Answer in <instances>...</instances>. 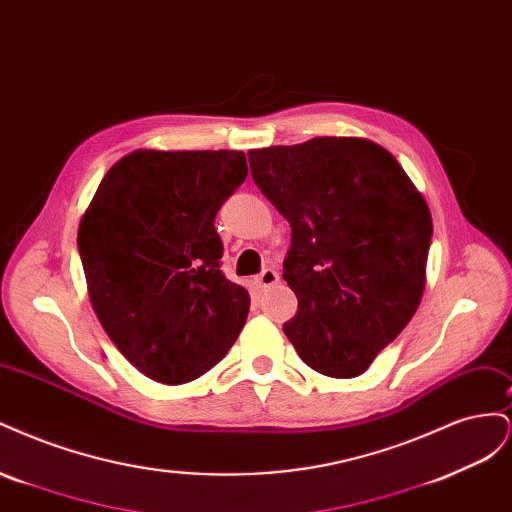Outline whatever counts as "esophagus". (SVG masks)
Wrapping results in <instances>:
<instances>
[{
	"mask_svg": "<svg viewBox=\"0 0 512 512\" xmlns=\"http://www.w3.org/2000/svg\"><path fill=\"white\" fill-rule=\"evenodd\" d=\"M254 282H256V286L260 290H267V288H271V286H275L277 282H280V273H277L275 269H265L260 275H256Z\"/></svg>",
	"mask_w": 512,
	"mask_h": 512,
	"instance_id": "34e87169",
	"label": "esophagus"
}]
</instances>
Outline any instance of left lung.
<instances>
[{"mask_svg": "<svg viewBox=\"0 0 512 512\" xmlns=\"http://www.w3.org/2000/svg\"><path fill=\"white\" fill-rule=\"evenodd\" d=\"M247 158L292 230L284 280L299 309L286 337L318 374L361 376L421 303L433 232L425 198L363 138L320 136Z\"/></svg>", "mask_w": 512, "mask_h": 512, "instance_id": "obj_1", "label": "left lung"}]
</instances>
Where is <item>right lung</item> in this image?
<instances>
[{"label": "right lung", "mask_w": 512, "mask_h": 512, "mask_svg": "<svg viewBox=\"0 0 512 512\" xmlns=\"http://www.w3.org/2000/svg\"><path fill=\"white\" fill-rule=\"evenodd\" d=\"M245 177L241 151H134L108 170L83 215L91 303L151 380L200 378L243 329L250 292L220 269L215 215Z\"/></svg>", "instance_id": "1"}]
</instances>
